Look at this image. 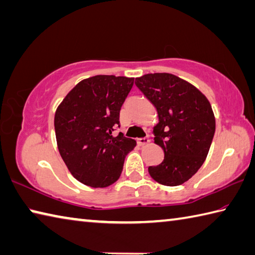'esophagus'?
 <instances>
[{"instance_id":"1","label":"esophagus","mask_w":255,"mask_h":255,"mask_svg":"<svg viewBox=\"0 0 255 255\" xmlns=\"http://www.w3.org/2000/svg\"><path fill=\"white\" fill-rule=\"evenodd\" d=\"M149 138L148 137H146V138H139V139L137 140V143L139 146H145V145H147V143H149Z\"/></svg>"}]
</instances>
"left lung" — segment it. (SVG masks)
Here are the masks:
<instances>
[{
	"mask_svg": "<svg viewBox=\"0 0 255 255\" xmlns=\"http://www.w3.org/2000/svg\"><path fill=\"white\" fill-rule=\"evenodd\" d=\"M135 83L156 108L154 142L164 150V160L149 166L148 172L165 186L182 185L201 168L210 150L215 133L210 101L195 86L172 73H148Z\"/></svg>",
	"mask_w": 255,
	"mask_h": 255,
	"instance_id": "left-lung-1",
	"label": "left lung"
}]
</instances>
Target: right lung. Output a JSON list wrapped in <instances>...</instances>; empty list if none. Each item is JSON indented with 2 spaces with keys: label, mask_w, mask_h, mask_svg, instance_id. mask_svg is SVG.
Here are the masks:
<instances>
[{
  "label": "right lung",
  "mask_w": 255,
  "mask_h": 255,
  "mask_svg": "<svg viewBox=\"0 0 255 255\" xmlns=\"http://www.w3.org/2000/svg\"><path fill=\"white\" fill-rule=\"evenodd\" d=\"M135 78L98 75L69 91L54 115L55 138L69 172L80 183L104 188L117 182L136 140L113 136Z\"/></svg>",
  "instance_id": "right-lung-1"
}]
</instances>
